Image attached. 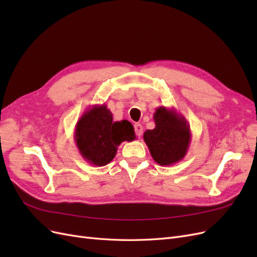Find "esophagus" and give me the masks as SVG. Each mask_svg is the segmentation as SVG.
I'll return each instance as SVG.
<instances>
[{
	"label": "esophagus",
	"mask_w": 257,
	"mask_h": 257,
	"mask_svg": "<svg viewBox=\"0 0 257 257\" xmlns=\"http://www.w3.org/2000/svg\"><path fill=\"white\" fill-rule=\"evenodd\" d=\"M135 128V133L137 136H142L143 135V125L141 123H136L134 125Z\"/></svg>",
	"instance_id": "34e87169"
}]
</instances>
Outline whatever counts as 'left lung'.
Instances as JSON below:
<instances>
[{"mask_svg":"<svg viewBox=\"0 0 257 257\" xmlns=\"http://www.w3.org/2000/svg\"><path fill=\"white\" fill-rule=\"evenodd\" d=\"M153 119L155 127L145 132L144 141L159 165H174L188 152L192 138L190 124L181 113L165 106L157 108Z\"/></svg>","mask_w":257,"mask_h":257,"instance_id":"left-lung-1","label":"left lung"}]
</instances>
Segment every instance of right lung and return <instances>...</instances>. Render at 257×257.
Here are the masks:
<instances>
[{
	"instance_id": "right-lung-1",
	"label": "right lung",
	"mask_w": 257,
	"mask_h": 257,
	"mask_svg": "<svg viewBox=\"0 0 257 257\" xmlns=\"http://www.w3.org/2000/svg\"><path fill=\"white\" fill-rule=\"evenodd\" d=\"M136 135L127 120L112 121L105 104L93 105L77 121L75 142L84 161L94 166H105L115 157L123 142L135 141Z\"/></svg>"
}]
</instances>
